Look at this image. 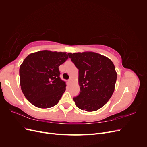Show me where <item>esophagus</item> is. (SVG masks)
<instances>
[{"mask_svg": "<svg viewBox=\"0 0 147 147\" xmlns=\"http://www.w3.org/2000/svg\"><path fill=\"white\" fill-rule=\"evenodd\" d=\"M72 78H70L69 80H68V82L69 83V85H70L71 83H72Z\"/></svg>", "mask_w": 147, "mask_h": 147, "instance_id": "obj_1", "label": "esophagus"}]
</instances>
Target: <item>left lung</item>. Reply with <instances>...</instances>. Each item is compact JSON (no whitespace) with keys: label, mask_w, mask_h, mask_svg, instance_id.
<instances>
[{"label":"left lung","mask_w":147,"mask_h":147,"mask_svg":"<svg viewBox=\"0 0 147 147\" xmlns=\"http://www.w3.org/2000/svg\"><path fill=\"white\" fill-rule=\"evenodd\" d=\"M78 70L80 92L73 99L80 109L93 112L102 107L112 97L117 74L112 61L94 52L68 53Z\"/></svg>","instance_id":"1"}]
</instances>
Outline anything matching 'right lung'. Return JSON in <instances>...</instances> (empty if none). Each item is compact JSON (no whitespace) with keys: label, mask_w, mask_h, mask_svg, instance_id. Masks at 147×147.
<instances>
[{"label":"right lung","mask_w":147,"mask_h":147,"mask_svg":"<svg viewBox=\"0 0 147 147\" xmlns=\"http://www.w3.org/2000/svg\"><path fill=\"white\" fill-rule=\"evenodd\" d=\"M69 58L65 52L43 50L31 53L20 67V85L26 98L34 106L50 108L65 91L59 66Z\"/></svg>","instance_id":"add662e5"}]
</instances>
